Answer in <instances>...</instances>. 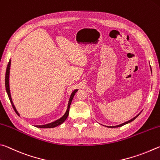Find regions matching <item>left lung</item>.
<instances>
[{"instance_id": "obj_1", "label": "left lung", "mask_w": 160, "mask_h": 160, "mask_svg": "<svg viewBox=\"0 0 160 160\" xmlns=\"http://www.w3.org/2000/svg\"><path fill=\"white\" fill-rule=\"evenodd\" d=\"M141 113V112H140L138 114H137V115L135 117H133V119H130V120H128V121H127V122H124V123H123V124H119V125H117V126H113V127H110V128H117V127H122V126H124V125H125V124H128V123H130V122H133L134 119H135L136 118H137V117H138V115L140 114Z\"/></svg>"}]
</instances>
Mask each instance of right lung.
<instances>
[{
	"mask_svg": "<svg viewBox=\"0 0 160 160\" xmlns=\"http://www.w3.org/2000/svg\"><path fill=\"white\" fill-rule=\"evenodd\" d=\"M10 64H11V59H10L9 60V62L8 64V66H7V69H6V73H5V89H6V92L8 93V98H9V99L10 100V102L11 104H12V106L14 110H15V112L17 113L18 115L19 116V114L18 112V110H16V108L15 106L14 105V103L12 102V98H11V94H10V83H9V80H10ZM78 91V89H75V90L72 92L71 96L69 97V102H68V105H67V110L65 112V113L64 114V115L62 117H61L60 119H58L57 120H55V122H52L51 123H49V124H44V125H36L35 126L37 128H54L58 127V126L62 124V123L65 121L66 119L67 118V117L69 115V108H70V105H71V102L72 101V99L73 98H74L75 93H77Z\"/></svg>",
	"mask_w": 160,
	"mask_h": 160,
	"instance_id": "obj_1",
	"label": "right lung"
}]
</instances>
